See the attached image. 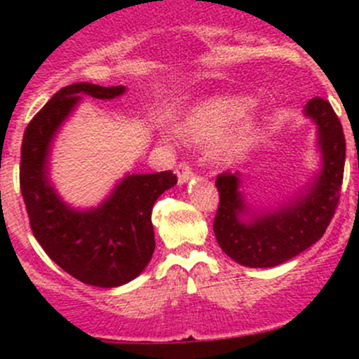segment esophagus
I'll list each match as a JSON object with an SVG mask.
<instances>
[{"mask_svg":"<svg viewBox=\"0 0 359 359\" xmlns=\"http://www.w3.org/2000/svg\"><path fill=\"white\" fill-rule=\"evenodd\" d=\"M177 179H179V184H187L191 179H193V170L187 163H180L177 166Z\"/></svg>","mask_w":359,"mask_h":359,"instance_id":"1","label":"esophagus"}]
</instances>
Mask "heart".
Returning <instances> with one entry per match:
<instances>
[{
  "label": "heart",
  "mask_w": 359,
  "mask_h": 359,
  "mask_svg": "<svg viewBox=\"0 0 359 359\" xmlns=\"http://www.w3.org/2000/svg\"><path fill=\"white\" fill-rule=\"evenodd\" d=\"M255 100L247 95L212 97L191 107L179 123L182 139L193 144H212L213 156L234 161L253 146L259 121L250 111Z\"/></svg>",
  "instance_id": "b5f03b06"
}]
</instances>
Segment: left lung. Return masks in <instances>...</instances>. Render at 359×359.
<instances>
[{"mask_svg":"<svg viewBox=\"0 0 359 359\" xmlns=\"http://www.w3.org/2000/svg\"><path fill=\"white\" fill-rule=\"evenodd\" d=\"M304 116L316 125L321 168L290 201L255 212L240 191V173L217 177L220 201L213 233L224 253L241 266L274 267L287 262L316 243L334 217L346 163L342 125L330 102L321 97L304 106Z\"/></svg>","mask_w":359,"mask_h":359,"instance_id":"1","label":"left lung"}]
</instances>
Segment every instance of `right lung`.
Listing matches in <instances>:
<instances>
[{"label":"right lung","mask_w":359,"mask_h":359,"mask_svg":"<svg viewBox=\"0 0 359 359\" xmlns=\"http://www.w3.org/2000/svg\"><path fill=\"white\" fill-rule=\"evenodd\" d=\"M125 86L74 83L55 93L31 119L20 151V191L34 238L67 274L92 287H121L153 257L154 203L177 184L172 172L126 173L93 208L69 206L50 180V151L64 121L83 97L111 100Z\"/></svg>","instance_id":"obj_1"}]
</instances>
